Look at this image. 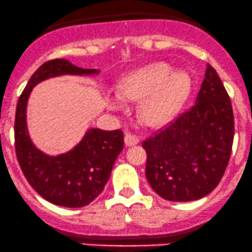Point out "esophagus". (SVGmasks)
Masks as SVG:
<instances>
[{"label":"esophagus","instance_id":"1","mask_svg":"<svg viewBox=\"0 0 252 252\" xmlns=\"http://www.w3.org/2000/svg\"><path fill=\"white\" fill-rule=\"evenodd\" d=\"M138 142H139V138H138L137 134L131 133V132H128V133L125 134V144L127 145V147L136 145Z\"/></svg>","mask_w":252,"mask_h":252}]
</instances>
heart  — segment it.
Instances as JSON below:
<instances>
[{"label":"heart","instance_id":"obj_1","mask_svg":"<svg viewBox=\"0 0 252 252\" xmlns=\"http://www.w3.org/2000/svg\"><path fill=\"white\" fill-rule=\"evenodd\" d=\"M189 74L181 69H173L169 64L158 62L131 73L121 83L119 96L124 99L140 102V112L151 123H159L180 107L190 90ZM112 109H119V97H108Z\"/></svg>","mask_w":252,"mask_h":252}]
</instances>
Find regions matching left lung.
<instances>
[{
  "mask_svg": "<svg viewBox=\"0 0 252 252\" xmlns=\"http://www.w3.org/2000/svg\"><path fill=\"white\" fill-rule=\"evenodd\" d=\"M233 136L231 99L208 64L194 104L142 143L147 151L145 177L153 190L173 202L207 196L223 177Z\"/></svg>",
  "mask_w": 252,
  "mask_h": 252,
  "instance_id": "1",
  "label": "left lung"
}]
</instances>
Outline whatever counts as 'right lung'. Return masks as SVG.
Segmentation results:
<instances>
[{
  "instance_id": "add662e5",
  "label": "right lung",
  "mask_w": 252,
  "mask_h": 252,
  "mask_svg": "<svg viewBox=\"0 0 252 252\" xmlns=\"http://www.w3.org/2000/svg\"><path fill=\"white\" fill-rule=\"evenodd\" d=\"M98 69H84L64 59L44 62L30 78L17 104L14 123L15 153L29 184L48 202L67 208L85 207L103 191L116 158L124 149L121 129L91 128L74 149L59 156L43 154L33 144L26 127V104L32 88L62 74L91 75Z\"/></svg>"
}]
</instances>
